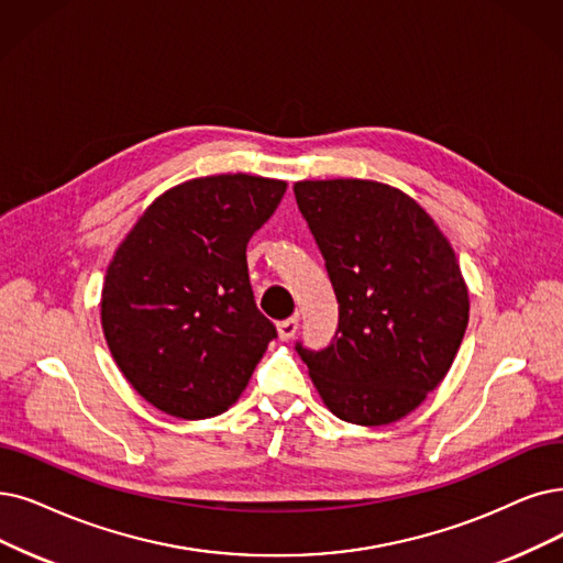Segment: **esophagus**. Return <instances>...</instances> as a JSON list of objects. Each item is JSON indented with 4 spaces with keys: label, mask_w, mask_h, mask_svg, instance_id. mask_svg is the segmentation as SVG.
I'll list each match as a JSON object with an SVG mask.
<instances>
[{
    "label": "esophagus",
    "mask_w": 563,
    "mask_h": 563,
    "mask_svg": "<svg viewBox=\"0 0 563 563\" xmlns=\"http://www.w3.org/2000/svg\"><path fill=\"white\" fill-rule=\"evenodd\" d=\"M277 330H279V340L288 342L290 336H294L298 332V317H290V319H284L277 323Z\"/></svg>",
    "instance_id": "esophagus-1"
}]
</instances>
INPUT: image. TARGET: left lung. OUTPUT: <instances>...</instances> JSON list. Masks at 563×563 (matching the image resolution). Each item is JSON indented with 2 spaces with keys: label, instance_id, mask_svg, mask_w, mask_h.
Here are the masks:
<instances>
[{
  "label": "left lung",
  "instance_id": "obj_1",
  "mask_svg": "<svg viewBox=\"0 0 563 563\" xmlns=\"http://www.w3.org/2000/svg\"><path fill=\"white\" fill-rule=\"evenodd\" d=\"M340 305L332 342L296 351L325 407L353 424L409 416L451 369L468 294L451 242L413 198L372 179L294 187Z\"/></svg>",
  "mask_w": 563,
  "mask_h": 563
}]
</instances>
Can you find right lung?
Segmentation results:
<instances>
[{
    "instance_id": "right-lung-1",
    "label": "right lung",
    "mask_w": 563,
    "mask_h": 563,
    "mask_svg": "<svg viewBox=\"0 0 563 563\" xmlns=\"http://www.w3.org/2000/svg\"><path fill=\"white\" fill-rule=\"evenodd\" d=\"M282 179L212 175L173 187L112 256L101 325L136 393L200 420L227 411L277 336L256 307L246 242L273 217Z\"/></svg>"
}]
</instances>
